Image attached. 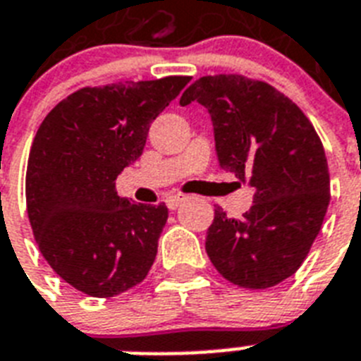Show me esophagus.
I'll return each instance as SVG.
<instances>
[{"mask_svg":"<svg viewBox=\"0 0 361 361\" xmlns=\"http://www.w3.org/2000/svg\"><path fill=\"white\" fill-rule=\"evenodd\" d=\"M185 200H187L185 195H172V196H169V198H166L165 204H166V207H169V209H176V207L180 206L181 202H185Z\"/></svg>","mask_w":361,"mask_h":361,"instance_id":"obj_1","label":"esophagus"}]
</instances>
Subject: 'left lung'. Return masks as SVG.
Wrapping results in <instances>:
<instances>
[{"mask_svg":"<svg viewBox=\"0 0 361 361\" xmlns=\"http://www.w3.org/2000/svg\"><path fill=\"white\" fill-rule=\"evenodd\" d=\"M190 102L209 113L221 169L256 190L241 219L216 207L207 256L235 286H276L302 265L326 215L330 174L323 142L306 114L263 81L206 75L183 92L180 105Z\"/></svg>","mask_w":361,"mask_h":361,"instance_id":"1","label":"left lung"}]
</instances>
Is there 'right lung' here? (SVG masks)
I'll list each match as a JSON object with an SVG mask.
<instances>
[{
    "label": "right lung",
    "instance_id": "obj_1",
    "mask_svg": "<svg viewBox=\"0 0 361 361\" xmlns=\"http://www.w3.org/2000/svg\"><path fill=\"white\" fill-rule=\"evenodd\" d=\"M189 81L87 87L55 105L35 135L25 176L35 241L59 276L89 297L128 291L154 265L169 209L120 198L114 183Z\"/></svg>",
    "mask_w": 361,
    "mask_h": 361
}]
</instances>
